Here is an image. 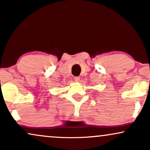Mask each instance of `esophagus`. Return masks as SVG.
<instances>
[{
	"instance_id": "obj_1",
	"label": "esophagus",
	"mask_w": 150,
	"mask_h": 150,
	"mask_svg": "<svg viewBox=\"0 0 150 150\" xmlns=\"http://www.w3.org/2000/svg\"><path fill=\"white\" fill-rule=\"evenodd\" d=\"M80 79H81V78H80L79 76H75V77H74L75 81H76V82L79 81H80Z\"/></svg>"
}]
</instances>
